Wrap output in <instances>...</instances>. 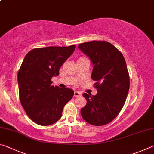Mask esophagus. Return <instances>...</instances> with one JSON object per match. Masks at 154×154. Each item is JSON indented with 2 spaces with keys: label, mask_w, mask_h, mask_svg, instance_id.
Returning <instances> with one entry per match:
<instances>
[{
  "label": "esophagus",
  "mask_w": 154,
  "mask_h": 154,
  "mask_svg": "<svg viewBox=\"0 0 154 154\" xmlns=\"http://www.w3.org/2000/svg\"><path fill=\"white\" fill-rule=\"evenodd\" d=\"M81 95H82V93L78 92V91H75V92H74V96H76V97H77V96H80Z\"/></svg>",
  "instance_id": "1"
}]
</instances>
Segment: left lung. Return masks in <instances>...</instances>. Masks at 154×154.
Wrapping results in <instances>:
<instances>
[{
	"label": "left lung",
	"mask_w": 154,
	"mask_h": 154,
	"mask_svg": "<svg viewBox=\"0 0 154 154\" xmlns=\"http://www.w3.org/2000/svg\"><path fill=\"white\" fill-rule=\"evenodd\" d=\"M78 48L92 62L91 77L96 82L98 91L95 96L83 94L87 104L81 115L94 126L105 125L116 118L126 102L130 88L126 61L121 52L106 41H90Z\"/></svg>",
	"instance_id": "left-lung-1"
}]
</instances>
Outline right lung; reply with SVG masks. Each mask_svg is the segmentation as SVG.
Returning <instances> with one entry per match:
<instances>
[{"label":"right lung","mask_w":154,"mask_h":154,"mask_svg":"<svg viewBox=\"0 0 154 154\" xmlns=\"http://www.w3.org/2000/svg\"><path fill=\"white\" fill-rule=\"evenodd\" d=\"M76 45L32 49L26 55L17 74L20 99L26 113L35 123L49 126L61 118L65 105L74 91L51 85V79L71 56Z\"/></svg>","instance_id":"right-lung-1"}]
</instances>
